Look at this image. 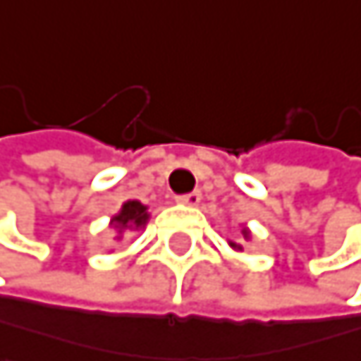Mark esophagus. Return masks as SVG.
<instances>
[{"mask_svg": "<svg viewBox=\"0 0 361 361\" xmlns=\"http://www.w3.org/2000/svg\"><path fill=\"white\" fill-rule=\"evenodd\" d=\"M177 201L182 203V205H190V207H195V205H199V201H201V192H199V190H195V192H188V195H179V197H177Z\"/></svg>", "mask_w": 361, "mask_h": 361, "instance_id": "1", "label": "esophagus"}]
</instances>
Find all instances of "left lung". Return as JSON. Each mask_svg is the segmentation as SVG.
I'll use <instances>...</instances> for the list:
<instances>
[{
    "label": "left lung",
    "instance_id": "1",
    "mask_svg": "<svg viewBox=\"0 0 361 361\" xmlns=\"http://www.w3.org/2000/svg\"><path fill=\"white\" fill-rule=\"evenodd\" d=\"M243 235H245V238H249V229H243ZM229 247H231V249H238V251H243V245L229 243Z\"/></svg>",
    "mask_w": 361,
    "mask_h": 361
}]
</instances>
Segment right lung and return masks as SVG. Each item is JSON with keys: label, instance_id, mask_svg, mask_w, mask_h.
<instances>
[{"label": "right lung", "instance_id": "add662e5", "mask_svg": "<svg viewBox=\"0 0 361 361\" xmlns=\"http://www.w3.org/2000/svg\"><path fill=\"white\" fill-rule=\"evenodd\" d=\"M147 221H149L147 205H142L136 199L126 201L121 210H118V214L112 216V225L118 229V233H123V231H138V229H142L147 225Z\"/></svg>", "mask_w": 361, "mask_h": 361}]
</instances>
